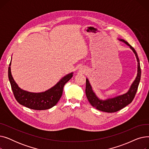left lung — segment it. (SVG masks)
<instances>
[{
  "mask_svg": "<svg viewBox=\"0 0 149 149\" xmlns=\"http://www.w3.org/2000/svg\"><path fill=\"white\" fill-rule=\"evenodd\" d=\"M119 40L125 43L127 45L130 46V49L135 53L138 61L137 76L134 81L132 84L128 92L123 95L112 98L101 100L96 96L95 93L92 91L88 79H86V95L87 98L91 104L99 111L109 113H113L118 111L132 103L136 93L141 79V74L139 58L135 49L123 39H119Z\"/></svg>",
  "mask_w": 149,
  "mask_h": 149,
  "instance_id": "8db88e82",
  "label": "left lung"
}]
</instances>
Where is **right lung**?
I'll return each mask as SVG.
<instances>
[{"instance_id": "right-lung-1", "label": "right lung", "mask_w": 149, "mask_h": 149, "mask_svg": "<svg viewBox=\"0 0 149 149\" xmlns=\"http://www.w3.org/2000/svg\"><path fill=\"white\" fill-rule=\"evenodd\" d=\"M8 68V78L14 97L21 105L34 110L49 109L58 103L60 99L65 84L72 78L70 73L62 79L52 88L43 92L33 93L20 89L14 80L11 72V62Z\"/></svg>"}]
</instances>
